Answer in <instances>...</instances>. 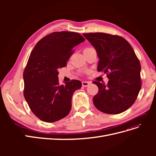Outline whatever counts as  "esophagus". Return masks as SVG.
Returning <instances> with one entry per match:
<instances>
[{
	"label": "esophagus",
	"mask_w": 156,
	"mask_h": 156,
	"mask_svg": "<svg viewBox=\"0 0 156 156\" xmlns=\"http://www.w3.org/2000/svg\"><path fill=\"white\" fill-rule=\"evenodd\" d=\"M90 84V83L88 82V81H83V82H82V85H83V87H87Z\"/></svg>",
	"instance_id": "1"
}]
</instances>
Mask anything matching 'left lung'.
<instances>
[{"label": "left lung", "mask_w": 156, "mask_h": 156, "mask_svg": "<svg viewBox=\"0 0 156 156\" xmlns=\"http://www.w3.org/2000/svg\"><path fill=\"white\" fill-rule=\"evenodd\" d=\"M96 50L98 71L107 73V85L94 81L99 88L93 103L99 111L116 115L133 104L141 88L140 64L124 37L102 32L83 34Z\"/></svg>", "instance_id": "1"}]
</instances>
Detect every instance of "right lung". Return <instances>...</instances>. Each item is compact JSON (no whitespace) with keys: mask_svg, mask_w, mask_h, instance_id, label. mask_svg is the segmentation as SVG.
I'll list each match as a JSON object with an SVG mask.
<instances>
[{"mask_svg":"<svg viewBox=\"0 0 156 156\" xmlns=\"http://www.w3.org/2000/svg\"><path fill=\"white\" fill-rule=\"evenodd\" d=\"M84 40L77 32H55L41 39L32 51L23 72L24 97L41 120L54 122L70 112L73 94L82 83L72 80L60 85L58 69L67 65L73 48Z\"/></svg>","mask_w":156,"mask_h":156,"instance_id":"obj_1","label":"right lung"}]
</instances>
